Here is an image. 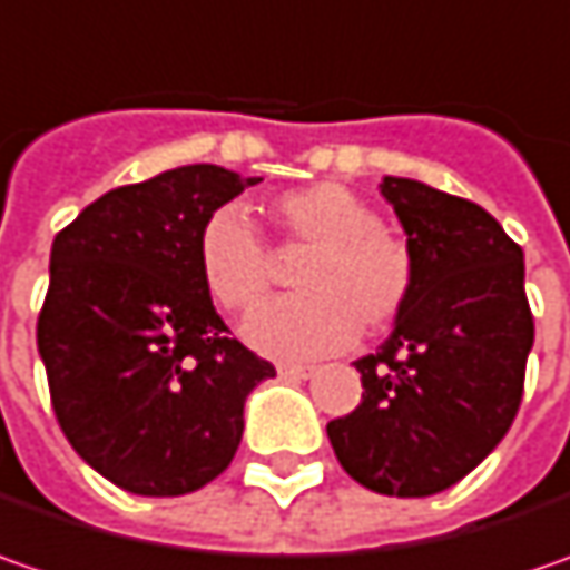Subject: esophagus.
<instances>
[{
	"label": "esophagus",
	"instance_id": "esophagus-1",
	"mask_svg": "<svg viewBox=\"0 0 570 570\" xmlns=\"http://www.w3.org/2000/svg\"><path fill=\"white\" fill-rule=\"evenodd\" d=\"M278 374L288 381H307L314 374V367L311 364H278Z\"/></svg>",
	"mask_w": 570,
	"mask_h": 570
}]
</instances>
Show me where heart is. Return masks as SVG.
Here are the masks:
<instances>
[{
    "label": "heart",
    "instance_id": "obj_1",
    "mask_svg": "<svg viewBox=\"0 0 570 570\" xmlns=\"http://www.w3.org/2000/svg\"><path fill=\"white\" fill-rule=\"evenodd\" d=\"M278 250L304 253L301 295L253 311L244 336L275 358H320L342 352L358 333H381L403 317L419 263L400 234L355 189L336 180L275 196ZM196 269L208 297L230 314L250 311L269 292L275 256L240 206L215 208L196 234Z\"/></svg>",
    "mask_w": 570,
    "mask_h": 570
}]
</instances>
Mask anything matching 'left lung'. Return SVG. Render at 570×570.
I'll return each mask as SVG.
<instances>
[{
    "label": "left lung",
    "mask_w": 570,
    "mask_h": 570,
    "mask_svg": "<svg viewBox=\"0 0 570 570\" xmlns=\"http://www.w3.org/2000/svg\"><path fill=\"white\" fill-rule=\"evenodd\" d=\"M419 278L377 355L355 362L362 403L326 425L342 470L377 494L425 498L456 485L514 425L533 311L523 250L470 199L383 177Z\"/></svg>",
    "instance_id": "8db88e82"
}]
</instances>
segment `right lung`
<instances>
[{
	"label": "right lung",
	"mask_w": 570,
	"mask_h": 570,
	"mask_svg": "<svg viewBox=\"0 0 570 570\" xmlns=\"http://www.w3.org/2000/svg\"><path fill=\"white\" fill-rule=\"evenodd\" d=\"M263 177L218 165L104 193L56 234L37 317L56 422L104 479L174 498L228 470L244 403L275 367L230 340L196 269V234Z\"/></svg>",
	"instance_id": "1"
}]
</instances>
